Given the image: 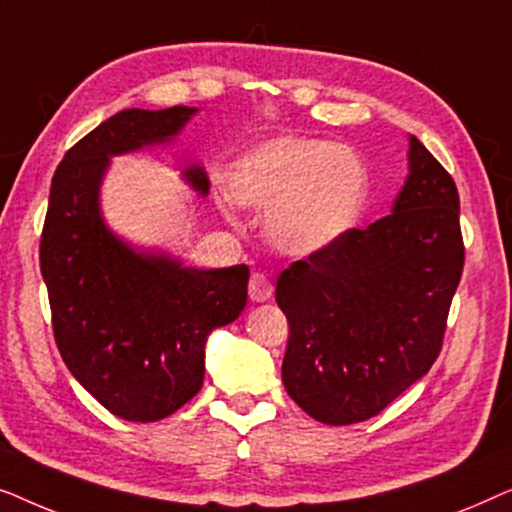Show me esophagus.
Returning a JSON list of instances; mask_svg holds the SVG:
<instances>
[{"instance_id":"obj_1","label":"esophagus","mask_w":512,"mask_h":512,"mask_svg":"<svg viewBox=\"0 0 512 512\" xmlns=\"http://www.w3.org/2000/svg\"><path fill=\"white\" fill-rule=\"evenodd\" d=\"M272 296V282L263 272H254L249 279V298L254 303H265Z\"/></svg>"}]
</instances>
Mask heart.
<instances>
[{
    "mask_svg": "<svg viewBox=\"0 0 512 512\" xmlns=\"http://www.w3.org/2000/svg\"><path fill=\"white\" fill-rule=\"evenodd\" d=\"M366 191L363 160L324 139H272L249 151L233 172L235 200L272 209L270 240L293 256L317 254L347 233Z\"/></svg>",
    "mask_w": 512,
    "mask_h": 512,
    "instance_id": "1",
    "label": "heart"
}]
</instances>
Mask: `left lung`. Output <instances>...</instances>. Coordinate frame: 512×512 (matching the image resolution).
Segmentation results:
<instances>
[{
  "label": "left lung",
  "mask_w": 512,
  "mask_h": 512,
  "mask_svg": "<svg viewBox=\"0 0 512 512\" xmlns=\"http://www.w3.org/2000/svg\"><path fill=\"white\" fill-rule=\"evenodd\" d=\"M464 251L457 184L412 135L391 214L349 228L277 279L289 319L286 394L324 424L380 415L438 359Z\"/></svg>",
  "instance_id": "8db88e82"
}]
</instances>
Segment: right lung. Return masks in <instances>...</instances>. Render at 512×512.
I'll list each match as a JSON object with an SVG mask.
<instances>
[{"label":"right lung","instance_id":"obj_1","mask_svg":"<svg viewBox=\"0 0 512 512\" xmlns=\"http://www.w3.org/2000/svg\"><path fill=\"white\" fill-rule=\"evenodd\" d=\"M193 114L118 111L65 153L51 181L39 265L55 345L83 389L125 422H158L191 401L205 377L207 335L247 305V265L186 270L139 256L104 228L97 209L109 156L165 142ZM186 177L207 193L200 167Z\"/></svg>","mask_w":512,"mask_h":512}]
</instances>
